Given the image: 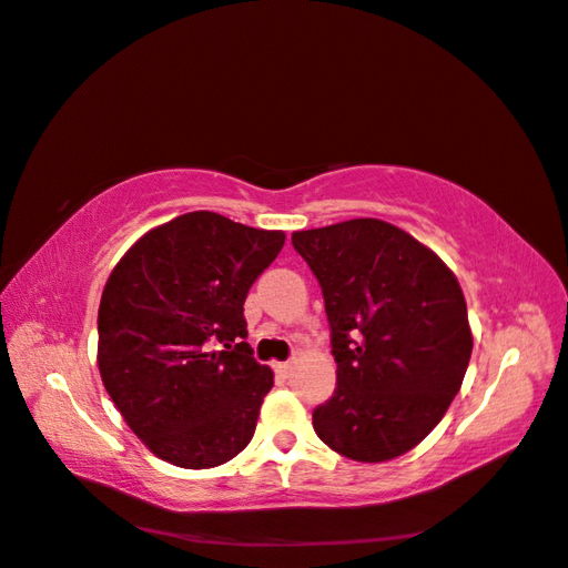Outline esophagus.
I'll list each match as a JSON object with an SVG mask.
<instances>
[{
    "label": "esophagus",
    "mask_w": 568,
    "mask_h": 568,
    "mask_svg": "<svg viewBox=\"0 0 568 568\" xmlns=\"http://www.w3.org/2000/svg\"><path fill=\"white\" fill-rule=\"evenodd\" d=\"M274 369H276V373H280L282 377H288V375H292V369H294V363H292V361H286V363H276V365H274Z\"/></svg>",
    "instance_id": "esophagus-1"
}]
</instances>
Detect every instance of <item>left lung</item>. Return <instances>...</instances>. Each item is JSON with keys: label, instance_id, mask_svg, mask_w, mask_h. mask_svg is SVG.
Listing matches in <instances>:
<instances>
[{"label": "left lung", "instance_id": "left-lung-1", "mask_svg": "<svg viewBox=\"0 0 568 568\" xmlns=\"http://www.w3.org/2000/svg\"><path fill=\"white\" fill-rule=\"evenodd\" d=\"M292 245L321 284L338 365L333 397L314 409L318 438L361 463L407 454L444 419L468 369L458 280L419 240L375 217L301 230Z\"/></svg>", "mask_w": 568, "mask_h": 568}]
</instances>
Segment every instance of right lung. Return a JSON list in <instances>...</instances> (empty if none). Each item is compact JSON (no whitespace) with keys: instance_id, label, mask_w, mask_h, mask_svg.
Returning a JSON list of instances; mask_svg holds the SVG:
<instances>
[{"instance_id":"1","label":"right lung","mask_w":568,"mask_h":568,"mask_svg":"<svg viewBox=\"0 0 568 568\" xmlns=\"http://www.w3.org/2000/svg\"><path fill=\"white\" fill-rule=\"evenodd\" d=\"M282 247L280 230L195 211L149 230L112 270L100 377L154 456L215 468L252 442L274 375L252 357L242 306Z\"/></svg>"}]
</instances>
